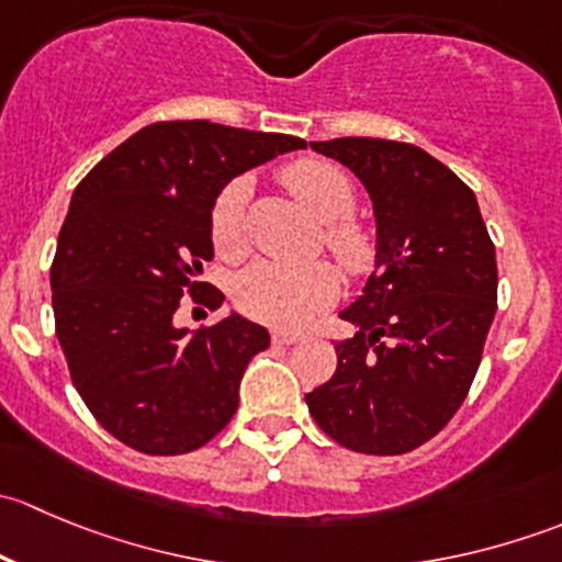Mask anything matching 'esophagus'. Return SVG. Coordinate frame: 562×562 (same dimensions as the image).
<instances>
[{"label": "esophagus", "instance_id": "obj_1", "mask_svg": "<svg viewBox=\"0 0 562 562\" xmlns=\"http://www.w3.org/2000/svg\"><path fill=\"white\" fill-rule=\"evenodd\" d=\"M302 339V334L299 331H282V328H277V331H271V342L274 345H293Z\"/></svg>", "mask_w": 562, "mask_h": 562}]
</instances>
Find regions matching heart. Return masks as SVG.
<instances>
[{"label":"heart","instance_id":"b5f03b06","mask_svg":"<svg viewBox=\"0 0 562 562\" xmlns=\"http://www.w3.org/2000/svg\"><path fill=\"white\" fill-rule=\"evenodd\" d=\"M288 190L323 223V247L348 274H370L378 260V234L356 217V181L342 166L321 157H302L282 168ZM252 184L245 176L228 181L214 198L209 231L223 258H241L247 249V201ZM339 293V274L328 260L304 266L258 260L236 280L234 296L241 313L269 326L296 328L310 323Z\"/></svg>","mask_w":562,"mask_h":562}]
</instances>
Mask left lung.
<instances>
[{"label":"left lung","instance_id":"left-lung-1","mask_svg":"<svg viewBox=\"0 0 562 562\" xmlns=\"http://www.w3.org/2000/svg\"><path fill=\"white\" fill-rule=\"evenodd\" d=\"M364 181L378 269L342 310L359 326L337 372L310 391L315 424L359 454L396 457L432 440L468 396L497 310V260L473 190L402 140H315Z\"/></svg>","mask_w":562,"mask_h":562}]
</instances>
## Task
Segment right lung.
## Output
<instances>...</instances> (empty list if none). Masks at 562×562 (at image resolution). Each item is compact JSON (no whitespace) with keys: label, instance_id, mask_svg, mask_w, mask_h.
<instances>
[{"label":"right lung","instance_id":"1","mask_svg":"<svg viewBox=\"0 0 562 562\" xmlns=\"http://www.w3.org/2000/svg\"><path fill=\"white\" fill-rule=\"evenodd\" d=\"M307 140L209 119L155 122L76 187L50 263V304L72 386L116 440L151 457L206 446L239 407L269 331L231 315L187 331L181 302L217 310L201 282L214 258V198L234 176Z\"/></svg>","mask_w":562,"mask_h":562}]
</instances>
